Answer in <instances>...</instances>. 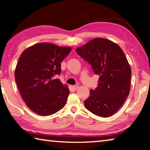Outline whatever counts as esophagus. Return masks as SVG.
I'll return each mask as SVG.
<instances>
[{
	"label": "esophagus",
	"mask_w": 150,
	"mask_h": 150,
	"mask_svg": "<svg viewBox=\"0 0 150 150\" xmlns=\"http://www.w3.org/2000/svg\"><path fill=\"white\" fill-rule=\"evenodd\" d=\"M72 88H73V90H74V91H76V90H77V89H78L79 86H77V85L72 86Z\"/></svg>",
	"instance_id": "1"
}]
</instances>
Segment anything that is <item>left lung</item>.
Here are the masks:
<instances>
[{
    "mask_svg": "<svg viewBox=\"0 0 150 150\" xmlns=\"http://www.w3.org/2000/svg\"><path fill=\"white\" fill-rule=\"evenodd\" d=\"M75 51L89 63L95 74L99 75L98 87L91 89L89 97L85 100V108L100 117L114 115L130 90L131 69L123 51L104 38L93 39Z\"/></svg>",
    "mask_w": 150,
    "mask_h": 150,
    "instance_id": "8db88e82",
    "label": "left lung"
}]
</instances>
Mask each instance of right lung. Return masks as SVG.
<instances>
[{"label":"right lung","mask_w":150,"mask_h":150,"mask_svg":"<svg viewBox=\"0 0 150 150\" xmlns=\"http://www.w3.org/2000/svg\"><path fill=\"white\" fill-rule=\"evenodd\" d=\"M71 48L50 43L35 44L24 50L15 69V80L22 98L30 110L52 115L64 107L69 90L55 76L61 62Z\"/></svg>","instance_id":"obj_1"}]
</instances>
